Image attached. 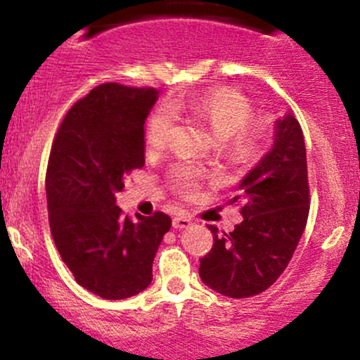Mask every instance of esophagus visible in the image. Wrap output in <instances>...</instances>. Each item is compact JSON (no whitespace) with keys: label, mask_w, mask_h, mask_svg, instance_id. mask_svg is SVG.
<instances>
[{"label":"esophagus","mask_w":360,"mask_h":360,"mask_svg":"<svg viewBox=\"0 0 360 360\" xmlns=\"http://www.w3.org/2000/svg\"><path fill=\"white\" fill-rule=\"evenodd\" d=\"M193 225V221H191V218H188V217H174L172 218V226H174V229H189V226Z\"/></svg>","instance_id":"esophagus-1"}]
</instances>
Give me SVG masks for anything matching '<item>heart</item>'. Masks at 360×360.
<instances>
[{
    "label": "heart",
    "instance_id": "heart-1",
    "mask_svg": "<svg viewBox=\"0 0 360 360\" xmlns=\"http://www.w3.org/2000/svg\"><path fill=\"white\" fill-rule=\"evenodd\" d=\"M174 115H189L206 123L213 137L229 140L230 152L238 160H252L259 155L266 135L264 122H250L252 105L243 94L233 89H214L188 100H172L167 106L155 110L148 118L146 142L150 150L166 147L174 127ZM174 179L181 191L196 188L200 172L189 166L174 169Z\"/></svg>",
    "mask_w": 360,
    "mask_h": 360
}]
</instances>
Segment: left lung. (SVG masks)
I'll list each match as a JSON object with an SVG mask.
<instances>
[{
	"label": "left lung",
	"instance_id": "obj_1",
	"mask_svg": "<svg viewBox=\"0 0 360 360\" xmlns=\"http://www.w3.org/2000/svg\"><path fill=\"white\" fill-rule=\"evenodd\" d=\"M243 220L233 232L213 233V249L200 259V278L229 298H250L276 283L295 254L308 220L307 148L291 113L274 122L272 147L238 183Z\"/></svg>",
	"mask_w": 360,
	"mask_h": 360
}]
</instances>
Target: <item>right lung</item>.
<instances>
[{
	"label": "right lung",
	"mask_w": 360,
	"mask_h": 360,
	"mask_svg": "<svg viewBox=\"0 0 360 360\" xmlns=\"http://www.w3.org/2000/svg\"><path fill=\"white\" fill-rule=\"evenodd\" d=\"M159 91L106 82L91 89L60 123L49 157L45 191L51 232L82 288L105 300L139 295L171 218L123 217L115 194L146 164V120Z\"/></svg>",
	"instance_id": "right-lung-1"
}]
</instances>
